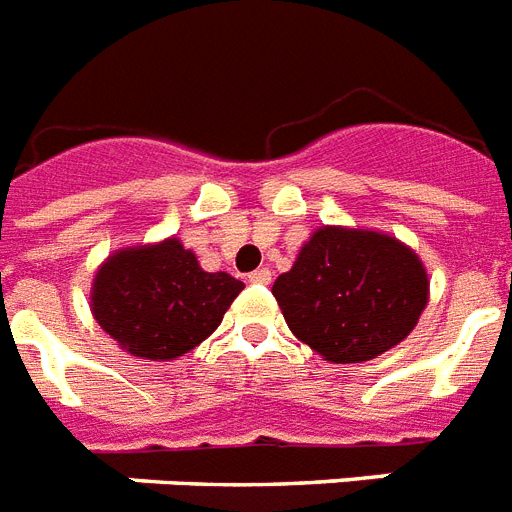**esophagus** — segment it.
Listing matches in <instances>:
<instances>
[{
	"label": "esophagus",
	"mask_w": 512,
	"mask_h": 512,
	"mask_svg": "<svg viewBox=\"0 0 512 512\" xmlns=\"http://www.w3.org/2000/svg\"><path fill=\"white\" fill-rule=\"evenodd\" d=\"M248 280L256 282V285H269V282H272V269L269 267L256 269V272H251V275H248Z\"/></svg>",
	"instance_id": "34e87169"
}]
</instances>
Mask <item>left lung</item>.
I'll use <instances>...</instances> for the list:
<instances>
[{
  "label": "left lung",
  "instance_id": "1",
  "mask_svg": "<svg viewBox=\"0 0 512 512\" xmlns=\"http://www.w3.org/2000/svg\"><path fill=\"white\" fill-rule=\"evenodd\" d=\"M272 293L298 341L349 365L380 357L412 333L428 304V275L396 237L322 227Z\"/></svg>",
  "mask_w": 512,
  "mask_h": 512
}]
</instances>
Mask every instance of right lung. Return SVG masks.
Masks as SVG:
<instances>
[{"label":"right lung","mask_w":512,"mask_h":512,"mask_svg":"<svg viewBox=\"0 0 512 512\" xmlns=\"http://www.w3.org/2000/svg\"><path fill=\"white\" fill-rule=\"evenodd\" d=\"M243 290L227 272H203L177 237L121 248L97 269L92 314L134 357L169 362L214 333Z\"/></svg>","instance_id":"obj_1"}]
</instances>
